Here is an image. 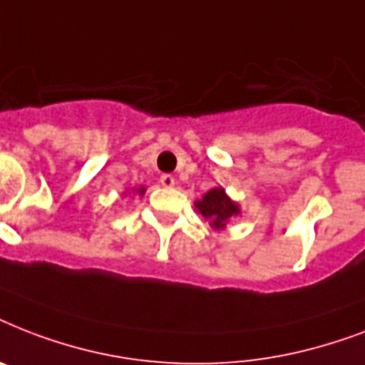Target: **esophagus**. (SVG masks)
Here are the masks:
<instances>
[{
    "label": "esophagus",
    "mask_w": 365,
    "mask_h": 365,
    "mask_svg": "<svg viewBox=\"0 0 365 365\" xmlns=\"http://www.w3.org/2000/svg\"><path fill=\"white\" fill-rule=\"evenodd\" d=\"M159 182H160V185H163V187H174L176 180H174V176H170V174H163Z\"/></svg>",
    "instance_id": "34e87169"
}]
</instances>
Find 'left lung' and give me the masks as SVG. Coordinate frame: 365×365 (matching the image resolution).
<instances>
[{"mask_svg":"<svg viewBox=\"0 0 365 365\" xmlns=\"http://www.w3.org/2000/svg\"><path fill=\"white\" fill-rule=\"evenodd\" d=\"M195 208L206 220H210L212 229H216V231L227 227V223L240 214L239 205L229 199L223 187L210 189L202 199L195 202Z\"/></svg>","mask_w":365,"mask_h":365,"instance_id":"1","label":"left lung"}]
</instances>
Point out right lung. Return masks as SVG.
<instances>
[{
	"mask_svg": "<svg viewBox=\"0 0 365 365\" xmlns=\"http://www.w3.org/2000/svg\"><path fill=\"white\" fill-rule=\"evenodd\" d=\"M136 193L143 195V193H145V187H140V189H136Z\"/></svg>",
	"mask_w": 365,
	"mask_h": 365,
	"instance_id": "right-lung-1",
	"label": "right lung"
}]
</instances>
